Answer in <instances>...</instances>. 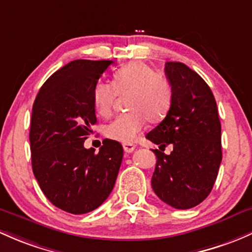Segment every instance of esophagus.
<instances>
[{
	"label": "esophagus",
	"mask_w": 252,
	"mask_h": 252,
	"mask_svg": "<svg viewBox=\"0 0 252 252\" xmlns=\"http://www.w3.org/2000/svg\"><path fill=\"white\" fill-rule=\"evenodd\" d=\"M123 148L126 153H131L136 147H135V145H133V144H126V145H123Z\"/></svg>",
	"instance_id": "esophagus-1"
}]
</instances>
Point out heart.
I'll return each instance as SVG.
<instances>
[{
  "instance_id": "b5f03b06",
  "label": "heart",
  "mask_w": 252,
  "mask_h": 252,
  "mask_svg": "<svg viewBox=\"0 0 252 252\" xmlns=\"http://www.w3.org/2000/svg\"><path fill=\"white\" fill-rule=\"evenodd\" d=\"M126 97V107L130 113L119 116L105 126V135L111 140L131 144L144 130L147 121L159 123L170 112L174 89L168 79L142 62H133L119 68L111 84L99 81L92 91L94 110L107 117L116 99Z\"/></svg>"
}]
</instances>
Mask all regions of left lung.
<instances>
[{
	"label": "left lung",
	"mask_w": 252,
	"mask_h": 252,
	"mask_svg": "<svg viewBox=\"0 0 252 252\" xmlns=\"http://www.w3.org/2000/svg\"><path fill=\"white\" fill-rule=\"evenodd\" d=\"M165 75L174 89V102L165 118L146 135L163 149L153 150L157 163L152 189L175 209H190L210 194L222 160L221 123L217 105L206 82L182 63L168 62Z\"/></svg>",
	"instance_id": "8db88e82"
}]
</instances>
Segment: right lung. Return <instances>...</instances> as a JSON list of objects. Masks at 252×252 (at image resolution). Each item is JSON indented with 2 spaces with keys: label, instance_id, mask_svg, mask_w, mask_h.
I'll use <instances>...</instances> for the list:
<instances>
[{
  "label": "right lung",
  "instance_id": "right-lung-1",
  "mask_svg": "<svg viewBox=\"0 0 252 252\" xmlns=\"http://www.w3.org/2000/svg\"><path fill=\"white\" fill-rule=\"evenodd\" d=\"M112 60H73L44 82L32 106L30 150L37 182L53 205L81 215L99 208L115 186L123 147L105 139L84 147L96 124L92 91Z\"/></svg>",
  "mask_w": 252,
  "mask_h": 252
}]
</instances>
